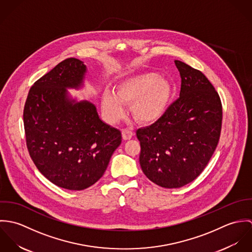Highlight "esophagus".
Returning a JSON list of instances; mask_svg holds the SVG:
<instances>
[{"label":"esophagus","instance_id":"34e87169","mask_svg":"<svg viewBox=\"0 0 252 252\" xmlns=\"http://www.w3.org/2000/svg\"><path fill=\"white\" fill-rule=\"evenodd\" d=\"M133 135H134V133L130 129L125 128L122 130V138L124 140H130L133 137Z\"/></svg>","mask_w":252,"mask_h":252}]
</instances>
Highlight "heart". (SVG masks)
<instances>
[{
  "label": "heart",
  "instance_id": "obj_1",
  "mask_svg": "<svg viewBox=\"0 0 252 252\" xmlns=\"http://www.w3.org/2000/svg\"><path fill=\"white\" fill-rule=\"evenodd\" d=\"M173 96L172 83L154 72L135 74L120 80L114 93L105 91L102 108L110 121L124 113V104H131L134 117L142 123L158 120L167 110Z\"/></svg>",
  "mask_w": 252,
  "mask_h": 252
}]
</instances>
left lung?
<instances>
[{
    "instance_id": "obj_1",
    "label": "left lung",
    "mask_w": 252,
    "mask_h": 252,
    "mask_svg": "<svg viewBox=\"0 0 252 252\" xmlns=\"http://www.w3.org/2000/svg\"><path fill=\"white\" fill-rule=\"evenodd\" d=\"M181 77L180 98L152 125L138 129L144 175L165 188L193 181L208 165L218 144L221 100L199 70L176 60Z\"/></svg>"
}]
</instances>
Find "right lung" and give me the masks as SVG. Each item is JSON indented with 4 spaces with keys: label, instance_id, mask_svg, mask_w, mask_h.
I'll return each mask as SVG.
<instances>
[{
    "label": "right lung",
    "instance_id": "1",
    "mask_svg": "<svg viewBox=\"0 0 252 252\" xmlns=\"http://www.w3.org/2000/svg\"><path fill=\"white\" fill-rule=\"evenodd\" d=\"M85 72L82 61L63 60L33 84L23 111L34 164L68 190H83L100 180L122 141L121 132L104 123L93 104L69 98L66 88H78Z\"/></svg>",
    "mask_w": 252,
    "mask_h": 252
}]
</instances>
